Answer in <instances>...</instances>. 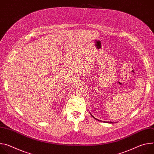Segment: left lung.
Segmentation results:
<instances>
[{"label": "left lung", "instance_id": "1", "mask_svg": "<svg viewBox=\"0 0 154 154\" xmlns=\"http://www.w3.org/2000/svg\"><path fill=\"white\" fill-rule=\"evenodd\" d=\"M91 116H92V115H91ZM93 116V118H94L95 119H96V120H97V121H100V122H102V121H100V120H99V119H96V118H94L93 116ZM104 122H105V121H104ZM108 123H109V122H108ZM109 123H113V122H109Z\"/></svg>", "mask_w": 154, "mask_h": 154}]
</instances>
